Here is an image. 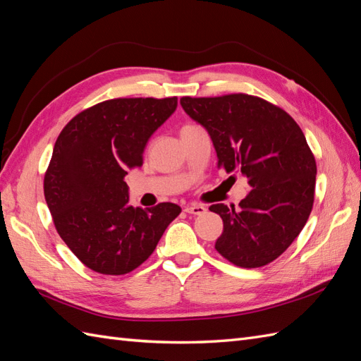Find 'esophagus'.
Returning <instances> with one entry per match:
<instances>
[{
    "instance_id": "34e87169",
    "label": "esophagus",
    "mask_w": 361,
    "mask_h": 361,
    "mask_svg": "<svg viewBox=\"0 0 361 361\" xmlns=\"http://www.w3.org/2000/svg\"><path fill=\"white\" fill-rule=\"evenodd\" d=\"M184 211H186L190 215H203V214H206L207 209L204 206H201V204H190V206H186Z\"/></svg>"
}]
</instances>
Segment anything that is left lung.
<instances>
[{
    "instance_id": "8db88e82",
    "label": "left lung",
    "mask_w": 361,
    "mask_h": 361,
    "mask_svg": "<svg viewBox=\"0 0 361 361\" xmlns=\"http://www.w3.org/2000/svg\"><path fill=\"white\" fill-rule=\"evenodd\" d=\"M192 120L207 130L219 167L247 178L240 209L212 204L223 219L215 249L240 267H262L294 241L314 204L315 158L294 118L266 99L231 94L180 99Z\"/></svg>"
}]
</instances>
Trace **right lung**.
I'll list each match as a JSON object with an SVG mask.
<instances>
[{"label": "right lung", "mask_w": 361, "mask_h": 361, "mask_svg": "<svg viewBox=\"0 0 361 361\" xmlns=\"http://www.w3.org/2000/svg\"><path fill=\"white\" fill-rule=\"evenodd\" d=\"M171 98H115L66 124L44 175V197L60 237L82 264L123 275L145 263L181 212L173 203L129 206L128 169L142 166L152 133L177 109Z\"/></svg>", "instance_id": "right-lung-1"}]
</instances>
